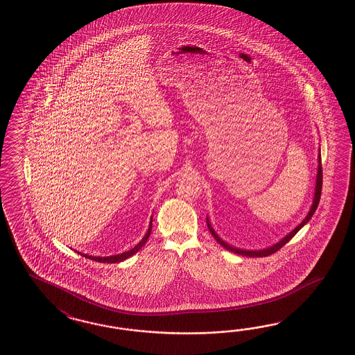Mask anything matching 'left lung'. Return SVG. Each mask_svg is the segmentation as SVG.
Wrapping results in <instances>:
<instances>
[{"label":"left lung","mask_w":355,"mask_h":355,"mask_svg":"<svg viewBox=\"0 0 355 355\" xmlns=\"http://www.w3.org/2000/svg\"><path fill=\"white\" fill-rule=\"evenodd\" d=\"M320 192H322V162H320V156H318V172H317V180H315V192H314V199H313V204H311V210H309V213H308L306 216H305V219H304L303 222H302L300 225H297V227L295 228L294 231H291L290 234L285 236L281 241L277 242V243H275L273 246L267 248V249H263V250H243V249H239V248L231 246V245H228L227 242L223 241V240H222V239L216 234V231L213 230V227H211L210 223H209V219H207L209 231H210V234H213V237L216 239V242H218L219 245H222L225 249L232 251L234 254L243 255V257H252V258L268 257V255H272L273 252H276V251L279 250L282 246H285L286 243L290 241V240L294 237L295 234H297V232L303 228L304 225H306V223L311 220V216H313V214L315 213V210L318 208V204H320Z\"/></svg>","instance_id":"left-lung-1"}]
</instances>
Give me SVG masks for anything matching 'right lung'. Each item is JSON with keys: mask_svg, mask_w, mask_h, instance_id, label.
<instances>
[{"mask_svg": "<svg viewBox=\"0 0 355 355\" xmlns=\"http://www.w3.org/2000/svg\"><path fill=\"white\" fill-rule=\"evenodd\" d=\"M151 228H153V218H151V222H150V225H148V230H147L146 234L144 236V239L141 240V241L133 248V249H130V250L125 251V252H121V254H118V255H112V257H92V255H87V254H80V255H83L85 258H88V259L95 260V261H100V263H121L123 260L128 259L132 255H135L137 251L146 243L147 239L150 237V234H151Z\"/></svg>", "mask_w": 355, "mask_h": 355, "instance_id": "add662e5", "label": "right lung"}]
</instances>
